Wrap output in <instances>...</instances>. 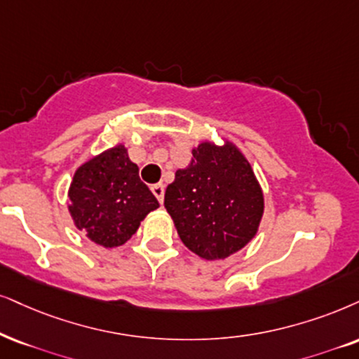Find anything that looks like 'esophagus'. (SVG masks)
Segmentation results:
<instances>
[{
    "mask_svg": "<svg viewBox=\"0 0 359 359\" xmlns=\"http://www.w3.org/2000/svg\"><path fill=\"white\" fill-rule=\"evenodd\" d=\"M151 190H152V194L156 195V198L158 201V203L164 202V194H165L164 185H162V184H156V185H152Z\"/></svg>",
    "mask_w": 359,
    "mask_h": 359,
    "instance_id": "34e87169",
    "label": "esophagus"
}]
</instances>
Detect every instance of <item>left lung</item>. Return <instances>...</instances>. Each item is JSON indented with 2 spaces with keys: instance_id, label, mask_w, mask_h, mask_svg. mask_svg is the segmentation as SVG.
Segmentation results:
<instances>
[{
  "instance_id": "obj_1",
  "label": "left lung",
  "mask_w": 359,
  "mask_h": 359,
  "mask_svg": "<svg viewBox=\"0 0 359 359\" xmlns=\"http://www.w3.org/2000/svg\"><path fill=\"white\" fill-rule=\"evenodd\" d=\"M175 172L164 205L185 247L205 260H224L258 232L263 192L250 162L235 144L201 142Z\"/></svg>"
}]
</instances>
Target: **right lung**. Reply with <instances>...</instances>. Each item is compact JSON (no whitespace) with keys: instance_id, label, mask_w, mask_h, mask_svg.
<instances>
[{"instance_id":"obj_1","label":"right lung","mask_w":359,"mask_h":359,"mask_svg":"<svg viewBox=\"0 0 359 359\" xmlns=\"http://www.w3.org/2000/svg\"><path fill=\"white\" fill-rule=\"evenodd\" d=\"M67 195L74 225L104 248L124 245L147 213L158 207L122 144L84 162Z\"/></svg>"}]
</instances>
